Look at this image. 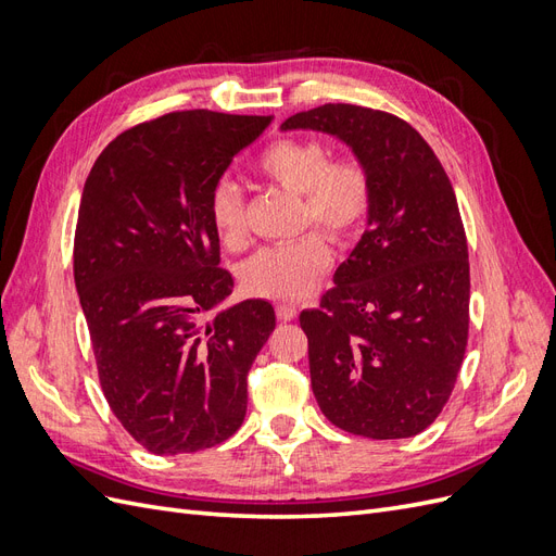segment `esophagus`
<instances>
[{
    "label": "esophagus",
    "instance_id": "esophagus-1",
    "mask_svg": "<svg viewBox=\"0 0 556 556\" xmlns=\"http://www.w3.org/2000/svg\"><path fill=\"white\" fill-rule=\"evenodd\" d=\"M276 315H278L280 323H290V319L296 317V308L292 304H278Z\"/></svg>",
    "mask_w": 556,
    "mask_h": 556
}]
</instances>
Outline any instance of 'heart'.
<instances>
[{
    "label": "heart",
    "mask_w": 556,
    "mask_h": 556,
    "mask_svg": "<svg viewBox=\"0 0 556 556\" xmlns=\"http://www.w3.org/2000/svg\"><path fill=\"white\" fill-rule=\"evenodd\" d=\"M264 178L304 199V223L325 229L333 241L355 237L371 211V176L357 160H331V150L315 139H280L257 160ZM211 225L227 248L248 237L245 199L237 182H215L208 197ZM331 264V250L317 231L266 245L241 266V285L250 296L296 301L308 296Z\"/></svg>",
    "instance_id": "b5f03b06"
}]
</instances>
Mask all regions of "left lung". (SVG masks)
Wrapping results in <instances>:
<instances>
[{"label": "left lung", "mask_w": 556, "mask_h": 556, "mask_svg": "<svg viewBox=\"0 0 556 556\" xmlns=\"http://www.w3.org/2000/svg\"><path fill=\"white\" fill-rule=\"evenodd\" d=\"M280 129L341 139L374 188L366 231L336 285L299 315L317 406L364 439H410L441 415L468 341V245L452 182L392 113L325 104Z\"/></svg>", "instance_id": "left-lung-1"}]
</instances>
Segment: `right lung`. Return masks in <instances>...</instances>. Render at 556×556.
I'll return each mask as SVG.
<instances>
[{
    "instance_id": "obj_1",
    "label": "right lung",
    "mask_w": 556,
    "mask_h": 556,
    "mask_svg": "<svg viewBox=\"0 0 556 556\" xmlns=\"http://www.w3.org/2000/svg\"><path fill=\"white\" fill-rule=\"evenodd\" d=\"M271 115L178 111L115 137L86 180L74 280L113 415L153 454L239 431L248 371L276 329L268 301L231 294L208 197Z\"/></svg>"
}]
</instances>
